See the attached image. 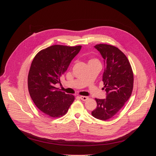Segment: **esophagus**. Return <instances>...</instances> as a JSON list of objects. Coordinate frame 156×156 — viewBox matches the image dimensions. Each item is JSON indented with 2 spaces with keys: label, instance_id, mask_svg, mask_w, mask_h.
<instances>
[{
  "label": "esophagus",
  "instance_id": "esophagus-1",
  "mask_svg": "<svg viewBox=\"0 0 156 156\" xmlns=\"http://www.w3.org/2000/svg\"><path fill=\"white\" fill-rule=\"evenodd\" d=\"M80 99L83 101H86L88 99V97H87V96H80Z\"/></svg>",
  "mask_w": 156,
  "mask_h": 156
}]
</instances>
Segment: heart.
<instances>
[{
    "label": "heart",
    "instance_id": "b5f03b06",
    "mask_svg": "<svg viewBox=\"0 0 156 156\" xmlns=\"http://www.w3.org/2000/svg\"><path fill=\"white\" fill-rule=\"evenodd\" d=\"M99 62V61H98V60L96 59H92L89 61L88 63H89V62Z\"/></svg>",
    "mask_w": 156,
    "mask_h": 156
}]
</instances>
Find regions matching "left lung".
<instances>
[{
	"mask_svg": "<svg viewBox=\"0 0 156 156\" xmlns=\"http://www.w3.org/2000/svg\"><path fill=\"white\" fill-rule=\"evenodd\" d=\"M94 47L104 59L102 81L107 95L104 99H95L97 108L92 115L106 121L116 115L132 95L133 73L126 56L118 48L108 44H98Z\"/></svg>",
	"mask_w": 156,
	"mask_h": 156,
	"instance_id": "obj_1",
	"label": "left lung"
}]
</instances>
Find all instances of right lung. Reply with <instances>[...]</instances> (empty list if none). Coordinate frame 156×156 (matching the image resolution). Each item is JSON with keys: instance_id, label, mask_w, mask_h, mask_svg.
<instances>
[{"instance_id": "add662e5", "label": "right lung", "mask_w": 156, "mask_h": 156, "mask_svg": "<svg viewBox=\"0 0 156 156\" xmlns=\"http://www.w3.org/2000/svg\"><path fill=\"white\" fill-rule=\"evenodd\" d=\"M81 46L54 45L40 51L34 57L28 76V91L37 107L51 118L64 116L75 100L55 87Z\"/></svg>"}]
</instances>
